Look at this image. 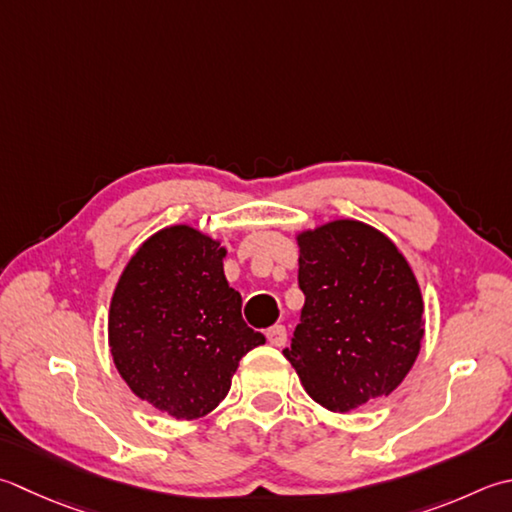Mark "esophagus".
<instances>
[{
  "mask_svg": "<svg viewBox=\"0 0 512 512\" xmlns=\"http://www.w3.org/2000/svg\"><path fill=\"white\" fill-rule=\"evenodd\" d=\"M266 339L270 342V346H284L286 344V328L282 324L268 328Z\"/></svg>",
  "mask_w": 512,
  "mask_h": 512,
  "instance_id": "obj_1",
  "label": "esophagus"
}]
</instances>
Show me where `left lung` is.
Wrapping results in <instances>:
<instances>
[{"instance_id": "1", "label": "left lung", "mask_w": 512, "mask_h": 512, "mask_svg": "<svg viewBox=\"0 0 512 512\" xmlns=\"http://www.w3.org/2000/svg\"><path fill=\"white\" fill-rule=\"evenodd\" d=\"M306 297L284 357L317 404L348 413L404 382L422 348V290L377 228L335 219L297 235Z\"/></svg>"}]
</instances>
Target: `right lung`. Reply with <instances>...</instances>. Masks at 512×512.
<instances>
[{"label": "right lung", "instance_id": "right-lung-1", "mask_svg": "<svg viewBox=\"0 0 512 512\" xmlns=\"http://www.w3.org/2000/svg\"><path fill=\"white\" fill-rule=\"evenodd\" d=\"M224 257L213 237L168 226L137 248L110 299L108 346L119 375L175 419L217 408L239 359L266 342L242 319Z\"/></svg>", "mask_w": 512, "mask_h": 512}]
</instances>
